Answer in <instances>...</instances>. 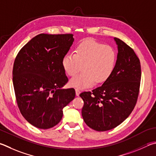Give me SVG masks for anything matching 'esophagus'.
<instances>
[{
    "label": "esophagus",
    "instance_id": "obj_1",
    "mask_svg": "<svg viewBox=\"0 0 156 156\" xmlns=\"http://www.w3.org/2000/svg\"><path fill=\"white\" fill-rule=\"evenodd\" d=\"M80 90L78 89H76V96H79V95H80Z\"/></svg>",
    "mask_w": 156,
    "mask_h": 156
}]
</instances>
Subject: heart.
<instances>
[{
  "mask_svg": "<svg viewBox=\"0 0 156 156\" xmlns=\"http://www.w3.org/2000/svg\"><path fill=\"white\" fill-rule=\"evenodd\" d=\"M75 53H67L62 59L67 75L74 76L83 66V73L69 81L70 86L79 89L93 87L96 82H105L114 72L117 55L112 47L87 39L76 48Z\"/></svg>",
  "mask_w": 156,
  "mask_h": 156,
  "instance_id": "1",
  "label": "heart"
}]
</instances>
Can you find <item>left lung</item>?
I'll use <instances>...</instances> for the list:
<instances>
[{
    "instance_id": "obj_1",
    "label": "left lung",
    "mask_w": 156,
    "mask_h": 156,
    "mask_svg": "<svg viewBox=\"0 0 156 156\" xmlns=\"http://www.w3.org/2000/svg\"><path fill=\"white\" fill-rule=\"evenodd\" d=\"M115 68L102 85L80 94L84 101L82 116L87 125L99 132L115 128L134 108L139 93L141 68L134 50L117 37Z\"/></svg>"
}]
</instances>
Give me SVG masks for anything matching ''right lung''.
<instances>
[{"label": "right lung", "mask_w": 156, "mask_h": 156, "mask_svg": "<svg viewBox=\"0 0 156 156\" xmlns=\"http://www.w3.org/2000/svg\"><path fill=\"white\" fill-rule=\"evenodd\" d=\"M72 34H39L22 48L15 59L13 84L21 114L31 125L49 129L63 117L75 98L74 89H62L68 78L62 59L74 39Z\"/></svg>", "instance_id": "add662e5"}]
</instances>
